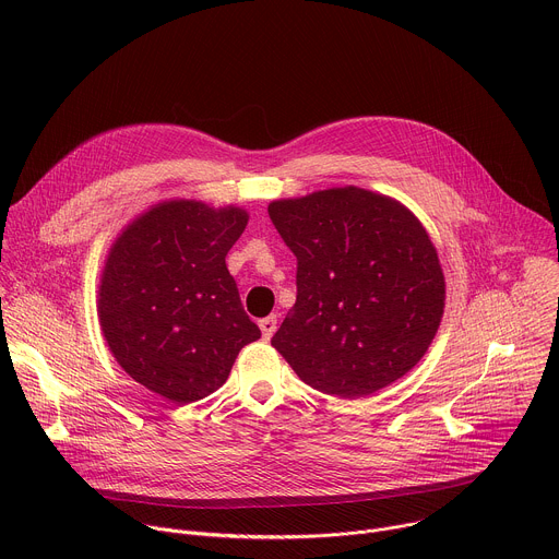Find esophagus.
<instances>
[{
  "mask_svg": "<svg viewBox=\"0 0 559 559\" xmlns=\"http://www.w3.org/2000/svg\"><path fill=\"white\" fill-rule=\"evenodd\" d=\"M259 328H261V332H263V338H265V341H270V338L274 336V332H276V316L261 318V321H259Z\"/></svg>",
  "mask_w": 559,
  "mask_h": 559,
  "instance_id": "34e87169",
  "label": "esophagus"
}]
</instances>
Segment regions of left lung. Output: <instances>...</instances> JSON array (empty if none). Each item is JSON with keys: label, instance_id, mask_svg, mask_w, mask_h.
Here are the masks:
<instances>
[{"label": "left lung", "instance_id": "8db88e82", "mask_svg": "<svg viewBox=\"0 0 559 559\" xmlns=\"http://www.w3.org/2000/svg\"><path fill=\"white\" fill-rule=\"evenodd\" d=\"M267 212L298 261L296 302L272 338L298 378L354 401L412 371L444 313V274L418 216L356 186Z\"/></svg>", "mask_w": 559, "mask_h": 559}]
</instances>
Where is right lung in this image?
Instances as JSON below:
<instances>
[{
	"label": "right lung",
	"mask_w": 559,
	"mask_h": 559,
	"mask_svg": "<svg viewBox=\"0 0 559 559\" xmlns=\"http://www.w3.org/2000/svg\"><path fill=\"white\" fill-rule=\"evenodd\" d=\"M243 207L162 201L130 221L106 257L97 313L108 349L145 389L177 405L214 393L261 338L227 272Z\"/></svg>",
	"instance_id": "add662e5"
}]
</instances>
